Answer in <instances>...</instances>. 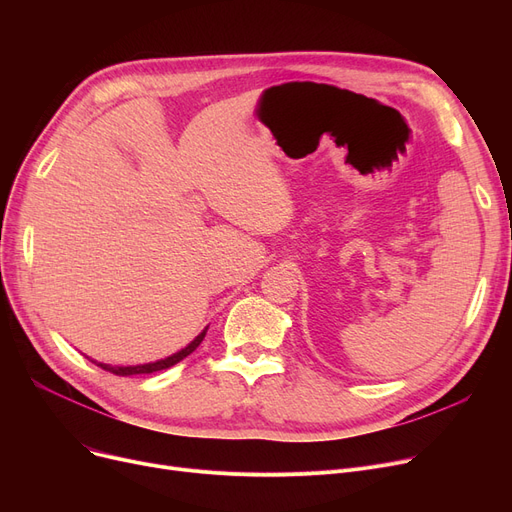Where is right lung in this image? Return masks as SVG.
<instances>
[{
	"mask_svg": "<svg viewBox=\"0 0 512 512\" xmlns=\"http://www.w3.org/2000/svg\"><path fill=\"white\" fill-rule=\"evenodd\" d=\"M205 334H207V328L193 340V342H188L184 348H180L178 353H174V355H170V357H166V359H159V361H153V363H143V365H107V363H99V361H93L91 357V361L95 363V365H99L101 369H105V371H110V373H116V375H139V373H153V371H161V369H168V367H172V365H176V363H180L184 357H188L191 355L195 348L203 342V338H205Z\"/></svg>",
	"mask_w": 512,
	"mask_h": 512,
	"instance_id": "obj_1",
	"label": "right lung"
}]
</instances>
